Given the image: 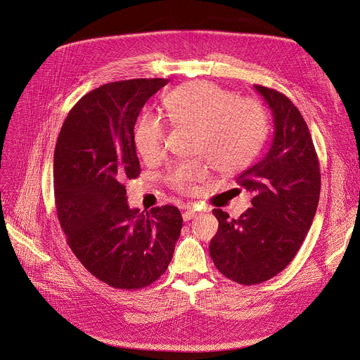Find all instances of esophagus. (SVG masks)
<instances>
[{"label":"esophagus","instance_id":"esophagus-1","mask_svg":"<svg viewBox=\"0 0 360 360\" xmlns=\"http://www.w3.org/2000/svg\"><path fill=\"white\" fill-rule=\"evenodd\" d=\"M197 215H198V211L189 207V208H186L185 212L182 214V218H184V221H189V219H192L193 217H197Z\"/></svg>","mask_w":360,"mask_h":360}]
</instances>
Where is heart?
I'll return each instance as SVG.
<instances>
[{
	"label": "heart",
	"instance_id": "heart-1",
	"mask_svg": "<svg viewBox=\"0 0 360 360\" xmlns=\"http://www.w3.org/2000/svg\"><path fill=\"white\" fill-rule=\"evenodd\" d=\"M163 109L175 126L193 127L192 149L205 155L221 174H236L248 167L267 136V115L257 102L237 99V94L217 83H184L163 97ZM136 150L146 160L158 159L165 149V126L153 115H143L136 126ZM205 158L175 163L167 172L168 184L189 192L207 178Z\"/></svg>",
	"mask_w": 360,
	"mask_h": 360
}]
</instances>
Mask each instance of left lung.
I'll list each match as a JSON object with an SVG mask.
<instances>
[{"mask_svg":"<svg viewBox=\"0 0 360 360\" xmlns=\"http://www.w3.org/2000/svg\"><path fill=\"white\" fill-rule=\"evenodd\" d=\"M254 87L273 112L274 139L266 156L237 178L252 193L251 208L237 219L215 208L218 231L210 243L218 271L244 285L267 281L291 263L320 195L319 158L302 113L285 94Z\"/></svg>","mask_w":360,"mask_h":360,"instance_id":"obj_1","label":"left lung"}]
</instances>
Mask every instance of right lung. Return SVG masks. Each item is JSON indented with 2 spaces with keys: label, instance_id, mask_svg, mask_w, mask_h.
Returning a JSON list of instances; mask_svg holds the SVG:
<instances>
[{
  "label": "right lung",
  "instance_id": "1",
  "mask_svg": "<svg viewBox=\"0 0 360 360\" xmlns=\"http://www.w3.org/2000/svg\"><path fill=\"white\" fill-rule=\"evenodd\" d=\"M168 79H134L97 87L73 106L54 149L58 222L77 259L113 288L138 290L167 271L182 215L174 205L129 208L126 179L141 174L136 119Z\"/></svg>",
  "mask_w": 360,
  "mask_h": 360
}]
</instances>
